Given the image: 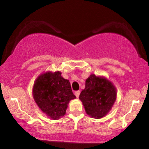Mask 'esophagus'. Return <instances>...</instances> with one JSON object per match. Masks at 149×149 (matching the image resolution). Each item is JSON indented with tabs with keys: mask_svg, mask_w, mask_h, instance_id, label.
Instances as JSON below:
<instances>
[{
	"mask_svg": "<svg viewBox=\"0 0 149 149\" xmlns=\"http://www.w3.org/2000/svg\"><path fill=\"white\" fill-rule=\"evenodd\" d=\"M74 94H75V96H76V97L78 98V97H79V94H80V91H75Z\"/></svg>",
	"mask_w": 149,
	"mask_h": 149,
	"instance_id": "obj_1",
	"label": "esophagus"
}]
</instances>
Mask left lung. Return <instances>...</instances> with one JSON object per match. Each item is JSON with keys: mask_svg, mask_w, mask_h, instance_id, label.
Returning <instances> with one entry per match:
<instances>
[{"mask_svg": "<svg viewBox=\"0 0 149 149\" xmlns=\"http://www.w3.org/2000/svg\"><path fill=\"white\" fill-rule=\"evenodd\" d=\"M116 98V90L109 81L91 74L85 81L79 99L86 113L95 118H100L109 112Z\"/></svg>", "mask_w": 149, "mask_h": 149, "instance_id": "left-lung-1", "label": "left lung"}]
</instances>
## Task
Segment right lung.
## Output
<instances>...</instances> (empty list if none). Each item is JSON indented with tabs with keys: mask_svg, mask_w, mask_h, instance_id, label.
Segmentation results:
<instances>
[{
	"mask_svg": "<svg viewBox=\"0 0 149 149\" xmlns=\"http://www.w3.org/2000/svg\"><path fill=\"white\" fill-rule=\"evenodd\" d=\"M33 95L40 109L54 120L65 115L69 101L75 98L69 81L60 72L40 75L35 81Z\"/></svg>",
	"mask_w": 149,
	"mask_h": 149,
	"instance_id": "obj_1",
	"label": "right lung"
}]
</instances>
